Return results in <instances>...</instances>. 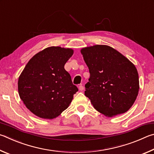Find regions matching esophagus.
I'll return each mask as SVG.
<instances>
[{
    "label": "esophagus",
    "instance_id": "1",
    "mask_svg": "<svg viewBox=\"0 0 154 154\" xmlns=\"http://www.w3.org/2000/svg\"><path fill=\"white\" fill-rule=\"evenodd\" d=\"M79 90H80V91H82L84 90V88H84V87H83L82 85H80L79 87Z\"/></svg>",
    "mask_w": 154,
    "mask_h": 154
}]
</instances>
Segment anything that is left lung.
<instances>
[{
	"instance_id": "obj_1",
	"label": "left lung",
	"mask_w": 154,
	"mask_h": 154,
	"mask_svg": "<svg viewBox=\"0 0 154 154\" xmlns=\"http://www.w3.org/2000/svg\"><path fill=\"white\" fill-rule=\"evenodd\" d=\"M80 52L90 73L85 95L94 108L107 117L127 112L139 90V74L134 65L107 45L82 48Z\"/></svg>"
}]
</instances>
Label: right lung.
Masks as SVG:
<instances>
[{"label": "right lung", "instance_id": "1", "mask_svg": "<svg viewBox=\"0 0 154 154\" xmlns=\"http://www.w3.org/2000/svg\"><path fill=\"white\" fill-rule=\"evenodd\" d=\"M74 53L69 48L50 47L34 55L18 79V92L36 116L53 119L69 107L79 89L64 66Z\"/></svg>", "mask_w": 154, "mask_h": 154}]
</instances>
